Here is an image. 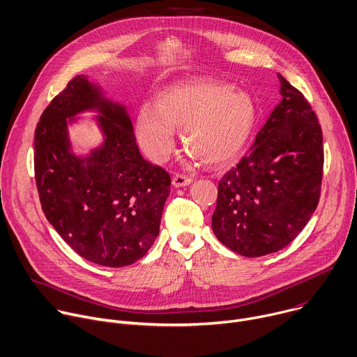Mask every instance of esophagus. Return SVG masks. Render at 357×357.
Segmentation results:
<instances>
[{"mask_svg": "<svg viewBox=\"0 0 357 357\" xmlns=\"http://www.w3.org/2000/svg\"><path fill=\"white\" fill-rule=\"evenodd\" d=\"M192 183V179L186 175H181V174H175L172 176V185L175 188H183V186H188Z\"/></svg>", "mask_w": 357, "mask_h": 357, "instance_id": "34e87169", "label": "esophagus"}]
</instances>
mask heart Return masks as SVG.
I'll return each instance as SVG.
<instances>
[{"label": "heart", "instance_id": "obj_1", "mask_svg": "<svg viewBox=\"0 0 357 357\" xmlns=\"http://www.w3.org/2000/svg\"><path fill=\"white\" fill-rule=\"evenodd\" d=\"M136 116V135L144 153L164 162L175 149V129L193 160L210 167L232 161L245 147L257 123L251 95L227 82L195 79L172 85Z\"/></svg>", "mask_w": 357, "mask_h": 357}]
</instances>
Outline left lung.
I'll list each match as a JSON object with an SVG mask.
<instances>
[{
  "instance_id": "obj_1",
  "label": "left lung",
  "mask_w": 357,
  "mask_h": 357,
  "mask_svg": "<svg viewBox=\"0 0 357 357\" xmlns=\"http://www.w3.org/2000/svg\"><path fill=\"white\" fill-rule=\"evenodd\" d=\"M280 103L257 135L250 153L218 182L213 232L248 258L280 251L315 211L324 147L317 114L283 75Z\"/></svg>"
}]
</instances>
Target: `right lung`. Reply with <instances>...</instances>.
<instances>
[{"instance_id": "right-lung-1", "label": "right lung", "mask_w": 357, "mask_h": 357, "mask_svg": "<svg viewBox=\"0 0 357 357\" xmlns=\"http://www.w3.org/2000/svg\"><path fill=\"white\" fill-rule=\"evenodd\" d=\"M96 111L102 143L85 156L70 150L68 128ZM35 179L43 213L84 259L122 268L137 262L160 232L169 174L144 160L123 103L84 74L50 102L35 130Z\"/></svg>"}]
</instances>
